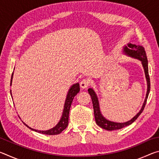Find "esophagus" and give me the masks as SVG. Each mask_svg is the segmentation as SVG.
Listing matches in <instances>:
<instances>
[{"label": "esophagus", "mask_w": 159, "mask_h": 159, "mask_svg": "<svg viewBox=\"0 0 159 159\" xmlns=\"http://www.w3.org/2000/svg\"><path fill=\"white\" fill-rule=\"evenodd\" d=\"M90 85V80L89 79H83L80 83V88L84 89V88H87L88 87V85Z\"/></svg>", "instance_id": "esophagus-1"}]
</instances>
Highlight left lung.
Returning <instances> with one entry per match:
<instances>
[{"instance_id":"8db88e82","label":"left lung","mask_w":159,"mask_h":159,"mask_svg":"<svg viewBox=\"0 0 159 159\" xmlns=\"http://www.w3.org/2000/svg\"><path fill=\"white\" fill-rule=\"evenodd\" d=\"M128 46L131 49H130L127 46H125L123 48V52H124L125 55L130 56L131 57H133L134 59H137V60L141 61L142 66H143L145 76H146L147 82V91L146 94V98H145L143 105H142L140 111L134 116L131 120L125 123H116L107 120L102 116V114H101L100 109H99V101L96 93L92 88H89V89H88V93L90 94L91 99H92L93 101L94 115H95L96 123L98 124V125L99 126V127H101L102 128H103L104 130H119V129H121L125 127V126H128L132 124V123L138 118L139 116L141 114V113L143 111L144 107L146 105L148 96H149V93L150 91V79L149 76V69H148V60L144 48L143 46H142V45H136L133 44H128Z\"/></svg>"}]
</instances>
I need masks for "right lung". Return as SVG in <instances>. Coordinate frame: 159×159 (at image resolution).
Masks as SVG:
<instances>
[{
	"label": "right lung",
	"mask_w": 159,
	"mask_h": 159,
	"mask_svg": "<svg viewBox=\"0 0 159 159\" xmlns=\"http://www.w3.org/2000/svg\"><path fill=\"white\" fill-rule=\"evenodd\" d=\"M13 77V73L12 74L11 76V83H10V85L12 84V79ZM80 91V85L79 83H77L76 84H74L73 85H71V87L70 88V89L69 90L68 94L66 95V98L65 100V103H64V110H63V114L62 116H61V118L60 121L56 125L55 127L52 128V129L48 130H35V129L31 128L30 127H29L27 125H26V126L31 129L32 130H34L36 132H38V133L44 134H49V135H54V134H58L61 133L64 129H66V128L68 126V123H69V110H70V107H71L72 101L74 98V97L76 96L79 92ZM10 93H11V90H10ZM11 96H12V93H11Z\"/></svg>",
	"instance_id": "right-lung-1"
}]
</instances>
